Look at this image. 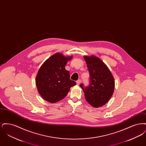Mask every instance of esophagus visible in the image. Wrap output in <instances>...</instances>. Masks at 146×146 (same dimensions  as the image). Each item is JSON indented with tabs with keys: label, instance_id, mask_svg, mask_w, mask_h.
Listing matches in <instances>:
<instances>
[{
	"label": "esophagus",
	"instance_id": "esophagus-1",
	"mask_svg": "<svg viewBox=\"0 0 146 146\" xmlns=\"http://www.w3.org/2000/svg\"><path fill=\"white\" fill-rule=\"evenodd\" d=\"M76 83L77 85H79L80 83H81V80L80 79H78V80H76Z\"/></svg>",
	"mask_w": 146,
	"mask_h": 146
}]
</instances>
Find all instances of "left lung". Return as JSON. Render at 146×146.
<instances>
[{
  "instance_id": "8db88e82",
  "label": "left lung",
  "mask_w": 146,
  "mask_h": 146,
  "mask_svg": "<svg viewBox=\"0 0 146 146\" xmlns=\"http://www.w3.org/2000/svg\"><path fill=\"white\" fill-rule=\"evenodd\" d=\"M89 73V85L80 84L86 101L97 108L106 104L114 89V80L111 72L102 61L95 56H84Z\"/></svg>"
}]
</instances>
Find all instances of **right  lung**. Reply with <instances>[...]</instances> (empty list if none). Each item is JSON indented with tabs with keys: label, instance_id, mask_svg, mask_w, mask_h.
<instances>
[{
	"label": "right lung",
	"instance_id": "right-lung-1",
	"mask_svg": "<svg viewBox=\"0 0 146 146\" xmlns=\"http://www.w3.org/2000/svg\"><path fill=\"white\" fill-rule=\"evenodd\" d=\"M72 56L56 53L42 64L36 77L38 92L45 100L55 103L66 97L70 88L76 83L70 79V72L65 66Z\"/></svg>",
	"mask_w": 146,
	"mask_h": 146
}]
</instances>
